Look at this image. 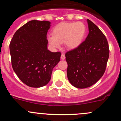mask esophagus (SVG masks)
Here are the masks:
<instances>
[{
    "label": "esophagus",
    "instance_id": "34e87169",
    "mask_svg": "<svg viewBox=\"0 0 121 121\" xmlns=\"http://www.w3.org/2000/svg\"><path fill=\"white\" fill-rule=\"evenodd\" d=\"M65 58V55L64 54H62L61 56V60H64Z\"/></svg>",
    "mask_w": 121,
    "mask_h": 121
}]
</instances>
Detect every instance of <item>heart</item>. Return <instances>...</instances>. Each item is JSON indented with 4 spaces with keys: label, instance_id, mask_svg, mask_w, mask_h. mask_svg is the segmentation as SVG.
<instances>
[{
    "label": "heart",
    "instance_id": "1",
    "mask_svg": "<svg viewBox=\"0 0 121 121\" xmlns=\"http://www.w3.org/2000/svg\"><path fill=\"white\" fill-rule=\"evenodd\" d=\"M85 32L86 27L81 22H63L54 28L52 36H48L47 40L54 48H59L60 43H65L67 47L74 49L82 43Z\"/></svg>",
    "mask_w": 121,
    "mask_h": 121
}]
</instances>
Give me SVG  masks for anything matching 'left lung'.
Listing matches in <instances>:
<instances>
[{"instance_id":"1","label":"left lung","mask_w":121,"mask_h":121,"mask_svg":"<svg viewBox=\"0 0 121 121\" xmlns=\"http://www.w3.org/2000/svg\"><path fill=\"white\" fill-rule=\"evenodd\" d=\"M89 33L77 48L65 53L67 77L78 88H85L97 82L104 75L109 58L108 41L103 33L87 19Z\"/></svg>"}]
</instances>
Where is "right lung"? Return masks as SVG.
I'll list each match as a JSON object with an SVG mask.
<instances>
[{
	"mask_svg": "<svg viewBox=\"0 0 121 121\" xmlns=\"http://www.w3.org/2000/svg\"><path fill=\"white\" fill-rule=\"evenodd\" d=\"M50 22L33 20L18 29L9 45L13 70L30 87L47 85L53 68L60 60V52L47 49V33Z\"/></svg>",
	"mask_w": 121,
	"mask_h": 121,
	"instance_id": "add662e5",
	"label": "right lung"
}]
</instances>
